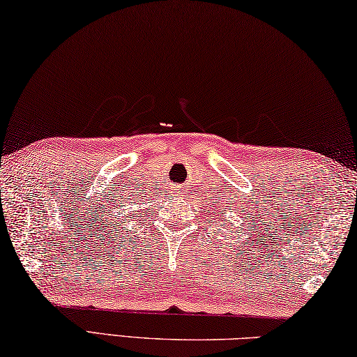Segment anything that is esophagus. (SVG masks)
Listing matches in <instances>:
<instances>
[{
  "label": "esophagus",
  "mask_w": 357,
  "mask_h": 357,
  "mask_svg": "<svg viewBox=\"0 0 357 357\" xmlns=\"http://www.w3.org/2000/svg\"><path fill=\"white\" fill-rule=\"evenodd\" d=\"M175 192H177L178 196H182V195H185V190L183 188H175Z\"/></svg>",
  "instance_id": "obj_1"
}]
</instances>
